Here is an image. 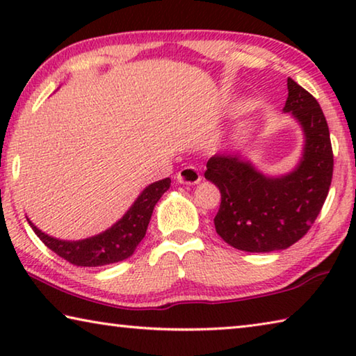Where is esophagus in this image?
<instances>
[{"instance_id":"obj_1","label":"esophagus","mask_w":356,"mask_h":356,"mask_svg":"<svg viewBox=\"0 0 356 356\" xmlns=\"http://www.w3.org/2000/svg\"><path fill=\"white\" fill-rule=\"evenodd\" d=\"M177 182L184 185H196L201 182V174L195 166H185L177 172Z\"/></svg>"}]
</instances>
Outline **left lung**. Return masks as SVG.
Wrapping results in <instances>:
<instances>
[{
	"mask_svg": "<svg viewBox=\"0 0 356 356\" xmlns=\"http://www.w3.org/2000/svg\"><path fill=\"white\" fill-rule=\"evenodd\" d=\"M284 113L305 131L298 166L281 177H267L238 155H215L207 161V180L221 193L215 216L216 234L234 248L248 252L286 250L314 225L333 177L327 119L318 102L287 78Z\"/></svg>",
	"mask_w": 356,
	"mask_h": 356,
	"instance_id": "obj_1",
	"label": "left lung"
}]
</instances>
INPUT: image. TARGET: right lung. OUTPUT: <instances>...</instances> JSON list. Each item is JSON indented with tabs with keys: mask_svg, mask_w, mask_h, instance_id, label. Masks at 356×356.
<instances>
[{
	"mask_svg": "<svg viewBox=\"0 0 356 356\" xmlns=\"http://www.w3.org/2000/svg\"><path fill=\"white\" fill-rule=\"evenodd\" d=\"M170 177L150 184L116 225L99 236L76 240V242L50 237L35 227L29 218L28 222L47 248L55 251L59 257L76 267H102V265L116 264L134 254L136 246L146 236L155 204L170 188Z\"/></svg>",
	"mask_w": 356,
	"mask_h": 356,
	"instance_id": "add662e5",
	"label": "right lung"
}]
</instances>
